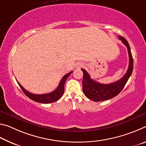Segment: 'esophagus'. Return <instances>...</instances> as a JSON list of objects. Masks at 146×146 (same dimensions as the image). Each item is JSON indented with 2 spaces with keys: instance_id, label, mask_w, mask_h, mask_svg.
<instances>
[{
  "instance_id": "esophagus-1",
  "label": "esophagus",
  "mask_w": 146,
  "mask_h": 146,
  "mask_svg": "<svg viewBox=\"0 0 146 146\" xmlns=\"http://www.w3.org/2000/svg\"><path fill=\"white\" fill-rule=\"evenodd\" d=\"M82 63H78L77 64H76V68H81V67H82Z\"/></svg>"
}]
</instances>
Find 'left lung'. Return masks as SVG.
<instances>
[{"label":"left lung","mask_w":146,"mask_h":146,"mask_svg":"<svg viewBox=\"0 0 146 146\" xmlns=\"http://www.w3.org/2000/svg\"><path fill=\"white\" fill-rule=\"evenodd\" d=\"M118 38L127 47L129 58V67H128L126 73L123 76V77L117 80V82L108 84H103L91 79L90 75L87 71L84 69H81L83 71V92L86 97L95 102L109 100L118 95L124 88L128 79L131 75L133 69V59L129 43L126 39H125L122 36H118Z\"/></svg>","instance_id":"8db88e82"}]
</instances>
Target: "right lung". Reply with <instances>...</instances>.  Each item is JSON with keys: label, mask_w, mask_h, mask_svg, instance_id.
Segmentation results:
<instances>
[{"label": "right lung", "mask_w": 146, "mask_h": 146, "mask_svg": "<svg viewBox=\"0 0 146 146\" xmlns=\"http://www.w3.org/2000/svg\"><path fill=\"white\" fill-rule=\"evenodd\" d=\"M73 72L68 73L66 75H64L60 81V83L58 86V87L56 88L55 90H54L52 92L47 93V94H42V95H36V94H33L30 92H29L27 90H26L23 86L20 84L19 82L17 80V83L19 85L20 88H21V90L23 91L24 93L29 97L32 100L35 101V102H39V103H43V104H48V103H53L55 102L56 101L58 100L62 96L63 93L64 92V84L68 76L71 75V73Z\"/></svg>", "instance_id": "add662e5"}]
</instances>
